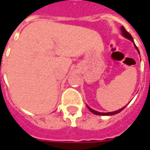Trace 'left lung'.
<instances>
[{
  "mask_svg": "<svg viewBox=\"0 0 150 150\" xmlns=\"http://www.w3.org/2000/svg\"><path fill=\"white\" fill-rule=\"evenodd\" d=\"M120 30H121V32H122V35L124 36V37L126 38H128V39L131 40L132 42H133V38H132V37L131 36V34H129V32L126 30L124 26H121ZM134 45H135V44H134ZM135 47H136V49L137 50H138V52H139L138 48L137 47V46H136V45H135ZM139 54H140V53H139ZM125 106H126V105H125ZM125 106L124 108H122L119 109V110L115 111V112H96V111H95V110H93V109H91V108H89L88 106V109L91 111V112L94 113V114H96V115H99V116H112V115H115V114H117V113H119L120 112H121V111H122L123 109H124V108H125Z\"/></svg>",
  "mask_w": 150,
  "mask_h": 150,
  "instance_id": "1",
  "label": "left lung"
}]
</instances>
